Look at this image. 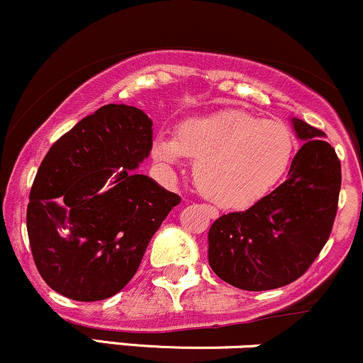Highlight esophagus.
<instances>
[{
	"instance_id": "esophagus-1",
	"label": "esophagus",
	"mask_w": 363,
	"mask_h": 363,
	"mask_svg": "<svg viewBox=\"0 0 363 363\" xmlns=\"http://www.w3.org/2000/svg\"><path fill=\"white\" fill-rule=\"evenodd\" d=\"M203 208H205V211L208 213V216H210V218H216V216H218V211H216V208L210 206V205H205Z\"/></svg>"
}]
</instances>
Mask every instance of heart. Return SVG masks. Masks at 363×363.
I'll return each mask as SVG.
<instances>
[{
	"label": "heart",
	"instance_id": "1",
	"mask_svg": "<svg viewBox=\"0 0 363 363\" xmlns=\"http://www.w3.org/2000/svg\"><path fill=\"white\" fill-rule=\"evenodd\" d=\"M294 131L280 119H261L242 109H222L187 119L176 140L160 138L153 157L174 164L194 162V182L205 198L223 208H244L281 181L295 155Z\"/></svg>",
	"mask_w": 363,
	"mask_h": 363
}]
</instances>
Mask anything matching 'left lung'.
Returning a JSON list of instances; mask_svg holds the SVG:
<instances>
[{"label":"left lung","mask_w":363,"mask_h":363,"mask_svg":"<svg viewBox=\"0 0 363 363\" xmlns=\"http://www.w3.org/2000/svg\"><path fill=\"white\" fill-rule=\"evenodd\" d=\"M303 141L286 181L245 211L222 215L208 234L211 269L240 290L280 289L309 269L331 235L341 164L324 133L291 119Z\"/></svg>","instance_id":"1"}]
</instances>
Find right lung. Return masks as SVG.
<instances>
[{"mask_svg":"<svg viewBox=\"0 0 363 363\" xmlns=\"http://www.w3.org/2000/svg\"><path fill=\"white\" fill-rule=\"evenodd\" d=\"M152 124L141 109L107 104L62 135L40 162L27 232L37 269L57 294L95 302L123 290L181 203L135 170L152 150Z\"/></svg>","mask_w":363,"mask_h":363,"instance_id":"right-lung-1","label":"right lung"}]
</instances>
